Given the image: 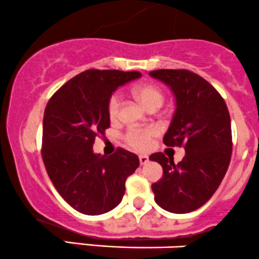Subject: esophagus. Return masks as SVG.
I'll use <instances>...</instances> for the list:
<instances>
[{"mask_svg":"<svg viewBox=\"0 0 259 259\" xmlns=\"http://www.w3.org/2000/svg\"><path fill=\"white\" fill-rule=\"evenodd\" d=\"M148 161H149V157L147 155H139V163H141V165H145Z\"/></svg>","mask_w":259,"mask_h":259,"instance_id":"esophagus-1","label":"esophagus"}]
</instances>
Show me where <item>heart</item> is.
Instances as JSON below:
<instances>
[{"label":"heart","mask_w":259,"mask_h":259,"mask_svg":"<svg viewBox=\"0 0 259 259\" xmlns=\"http://www.w3.org/2000/svg\"><path fill=\"white\" fill-rule=\"evenodd\" d=\"M133 96L142 103L148 110L159 109L165 100V94L159 86L154 83H142L132 90ZM120 96L117 93L111 94L106 103V111L110 121L115 122L120 117ZM157 131L153 127H142V128H130L124 133L123 139L127 145L137 151H147L151 148L154 137Z\"/></svg>","instance_id":"1"}]
</instances>
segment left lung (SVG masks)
<instances>
[{
  "mask_svg": "<svg viewBox=\"0 0 259 259\" xmlns=\"http://www.w3.org/2000/svg\"><path fill=\"white\" fill-rule=\"evenodd\" d=\"M149 74L171 87L176 97L177 108L163 143L185 149L177 165L162 153L150 155L163 169L151 189L161 208L188 213L207 202L226 176L233 150L230 115L217 90L195 72L160 69Z\"/></svg>",
  "mask_w": 259,
  "mask_h": 259,
  "instance_id": "1",
  "label": "left lung"
}]
</instances>
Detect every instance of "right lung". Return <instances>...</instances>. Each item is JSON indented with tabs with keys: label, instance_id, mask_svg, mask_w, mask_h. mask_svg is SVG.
<instances>
[{
	"label": "right lung",
	"instance_id": "right-lung-1",
	"mask_svg": "<svg viewBox=\"0 0 259 259\" xmlns=\"http://www.w3.org/2000/svg\"><path fill=\"white\" fill-rule=\"evenodd\" d=\"M138 71L90 69L64 83L48 100L42 132V160L60 196L83 214L111 211L124 183L139 166L136 154L117 148L110 156L93 153L96 137L110 127L106 103Z\"/></svg>",
	"mask_w": 259,
	"mask_h": 259
}]
</instances>
